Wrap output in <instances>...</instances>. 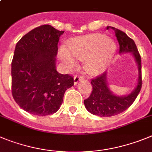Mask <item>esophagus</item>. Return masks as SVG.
<instances>
[{
  "label": "esophagus",
  "instance_id": "obj_1",
  "mask_svg": "<svg viewBox=\"0 0 152 152\" xmlns=\"http://www.w3.org/2000/svg\"><path fill=\"white\" fill-rule=\"evenodd\" d=\"M83 78L82 77V76H79V75H76V76H74V84L76 85L78 83V82L81 81V80H83Z\"/></svg>",
  "mask_w": 152,
  "mask_h": 152
}]
</instances>
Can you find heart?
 <instances>
[{"mask_svg": "<svg viewBox=\"0 0 152 152\" xmlns=\"http://www.w3.org/2000/svg\"><path fill=\"white\" fill-rule=\"evenodd\" d=\"M116 51V45L110 38L91 34L73 39L68 49L62 48L59 57L69 68L76 66L77 60H86V68L91 73H98L108 66Z\"/></svg>", "mask_w": 152, "mask_h": 152, "instance_id": "obj_1", "label": "heart"}]
</instances>
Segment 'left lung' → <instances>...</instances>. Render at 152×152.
Wrapping results in <instances>:
<instances>
[{"instance_id": "left-lung-1", "label": "left lung", "mask_w": 152, "mask_h": 152, "mask_svg": "<svg viewBox=\"0 0 152 152\" xmlns=\"http://www.w3.org/2000/svg\"><path fill=\"white\" fill-rule=\"evenodd\" d=\"M107 29H113L120 45V54L129 52L134 56L139 69V79L136 88L129 94L117 96L113 94L107 84V73H102L91 79L92 91L87 99L84 100L86 108L94 115L99 117H112L125 111L137 98L142 88V64L141 57L136 44L125 32L114 27L107 26Z\"/></svg>"}]
</instances>
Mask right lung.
<instances>
[{"label": "right lung", "instance_id": "right-lung-1", "mask_svg": "<svg viewBox=\"0 0 152 152\" xmlns=\"http://www.w3.org/2000/svg\"><path fill=\"white\" fill-rule=\"evenodd\" d=\"M64 31L50 25L31 30L17 42L11 64L12 95L17 104L37 116L59 110L73 76L56 69L57 43Z\"/></svg>", "mask_w": 152, "mask_h": 152}]
</instances>
